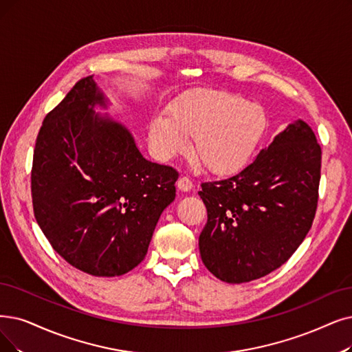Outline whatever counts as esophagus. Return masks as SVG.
I'll return each mask as SVG.
<instances>
[{"instance_id":"34e87169","label":"esophagus","mask_w":352,"mask_h":352,"mask_svg":"<svg viewBox=\"0 0 352 352\" xmlns=\"http://www.w3.org/2000/svg\"><path fill=\"white\" fill-rule=\"evenodd\" d=\"M177 189L179 190H182V192H189L192 188H193V184H192V180L189 179V177H186V176H184V177H180L179 180H177Z\"/></svg>"}]
</instances>
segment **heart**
Here are the masks:
<instances>
[{
	"label": "heart",
	"instance_id": "obj_1",
	"mask_svg": "<svg viewBox=\"0 0 352 352\" xmlns=\"http://www.w3.org/2000/svg\"><path fill=\"white\" fill-rule=\"evenodd\" d=\"M267 130V116L258 104L231 92L198 89L179 96L167 116L148 122V144L159 160L186 148L210 173L234 175L254 156Z\"/></svg>",
	"mask_w": 352,
	"mask_h": 352
}]
</instances>
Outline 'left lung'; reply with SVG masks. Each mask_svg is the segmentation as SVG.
<instances>
[{
	"mask_svg": "<svg viewBox=\"0 0 352 352\" xmlns=\"http://www.w3.org/2000/svg\"><path fill=\"white\" fill-rule=\"evenodd\" d=\"M320 157L315 133L298 120L240 173L201 185L208 222L199 251L210 273L245 283L292 257L316 214Z\"/></svg>",
	"mask_w": 352,
	"mask_h": 352,
	"instance_id": "obj_1",
	"label": "left lung"
}]
</instances>
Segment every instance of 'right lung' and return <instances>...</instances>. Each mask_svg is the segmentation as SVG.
<instances>
[{
	"label": "right lung",
	"instance_id": "add662e5",
	"mask_svg": "<svg viewBox=\"0 0 352 352\" xmlns=\"http://www.w3.org/2000/svg\"><path fill=\"white\" fill-rule=\"evenodd\" d=\"M95 107L108 108L94 76L83 78L46 116L33 168L34 217L53 250L98 277L142 263L179 173L143 157L131 133Z\"/></svg>",
	"mask_w": 352,
	"mask_h": 352
}]
</instances>
